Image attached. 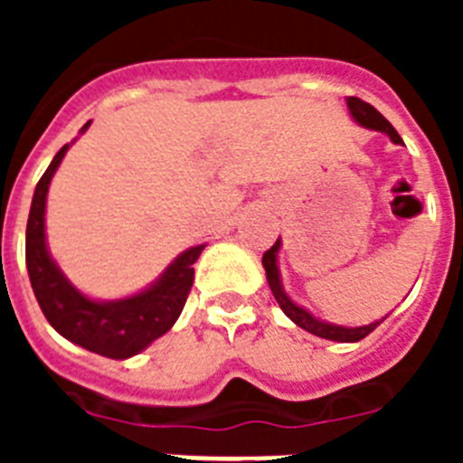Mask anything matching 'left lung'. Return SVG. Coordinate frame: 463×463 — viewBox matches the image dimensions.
<instances>
[{
	"label": "left lung",
	"instance_id": "1",
	"mask_svg": "<svg viewBox=\"0 0 463 463\" xmlns=\"http://www.w3.org/2000/svg\"><path fill=\"white\" fill-rule=\"evenodd\" d=\"M345 104H347V110H350V116H353V120L357 122V125L366 127V129H373V132L387 134L392 143H396V146H403V138H401L399 132H396L394 127L390 125V120H387V118H383V113H378V110H375L369 101H362L359 97H347ZM280 245H282L280 239H278L276 243L271 245V250L264 252V257H261V264H264L269 288H271L278 306H280L282 313L288 315L294 325L301 326V329H306V331H310V334H315V336L326 338V341L357 343V341H362L364 336H369L371 331H373L375 326H378L380 322L387 317V315H384V317H380V320L369 322V325H364V326H343V325H334V322H325V320H320V317H315L310 310H306L304 306H298L297 301H292V298H289V294L285 292V288H282L280 269H278V252H280Z\"/></svg>",
	"mask_w": 463,
	"mask_h": 463
}]
</instances>
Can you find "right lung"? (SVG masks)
Segmentation results:
<instances>
[{"label": "right lung", "mask_w": 463, "mask_h": 463, "mask_svg": "<svg viewBox=\"0 0 463 463\" xmlns=\"http://www.w3.org/2000/svg\"><path fill=\"white\" fill-rule=\"evenodd\" d=\"M88 127L90 122H85L80 134ZM71 143L60 148L46 174L36 183L24 234L27 273L41 310L60 336L101 357L129 359L143 353L175 325L194 280L192 264L199 260L206 245L187 248L171 261L157 280L129 297L106 301L80 292L57 267L46 241L48 187Z\"/></svg>", "instance_id": "add662e5"}]
</instances>
